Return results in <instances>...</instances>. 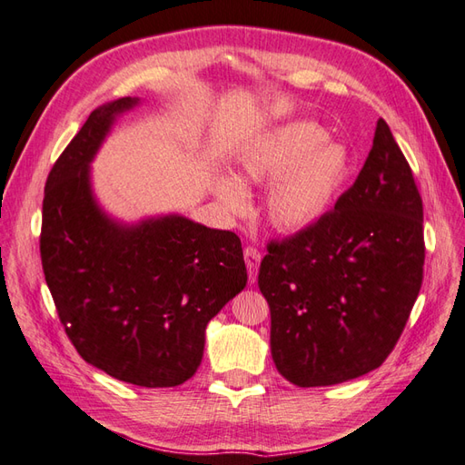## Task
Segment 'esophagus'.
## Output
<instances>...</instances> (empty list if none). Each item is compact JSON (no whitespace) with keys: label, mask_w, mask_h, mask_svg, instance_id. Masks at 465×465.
<instances>
[{"label":"esophagus","mask_w":465,"mask_h":465,"mask_svg":"<svg viewBox=\"0 0 465 465\" xmlns=\"http://www.w3.org/2000/svg\"><path fill=\"white\" fill-rule=\"evenodd\" d=\"M244 262H246V271H249V282L252 284L256 281V272H259V266H261V252L256 251L254 246H246Z\"/></svg>","instance_id":"1"}]
</instances>
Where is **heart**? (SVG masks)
<instances>
[{"mask_svg": "<svg viewBox=\"0 0 465 465\" xmlns=\"http://www.w3.org/2000/svg\"><path fill=\"white\" fill-rule=\"evenodd\" d=\"M328 131L314 121H292L252 141L236 161L242 184H272L266 193L268 219L281 231H304L318 223L342 193L350 174L344 145L326 141ZM224 209L246 211V193L221 177L214 184Z\"/></svg>", "mask_w": 465, "mask_h": 465, "instance_id": "1", "label": "heart"}]
</instances>
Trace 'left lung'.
Listing matches in <instances>:
<instances>
[{
	"instance_id": "left-lung-1",
	"label": "left lung",
	"mask_w": 465,
	"mask_h": 465,
	"mask_svg": "<svg viewBox=\"0 0 465 465\" xmlns=\"http://www.w3.org/2000/svg\"><path fill=\"white\" fill-rule=\"evenodd\" d=\"M259 288L278 372L301 388L372 372L390 356L424 278V206L384 119L334 211L266 244Z\"/></svg>"
}]
</instances>
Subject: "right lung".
<instances>
[{"label":"right lung","mask_w":465,"mask_h":465,"mask_svg":"<svg viewBox=\"0 0 465 465\" xmlns=\"http://www.w3.org/2000/svg\"><path fill=\"white\" fill-rule=\"evenodd\" d=\"M123 97L95 109L49 171L39 252L65 334L87 364L143 388L187 381L204 328L246 286L241 239L184 216L113 223L91 194L89 163Z\"/></svg>","instance_id":"1"}]
</instances>
